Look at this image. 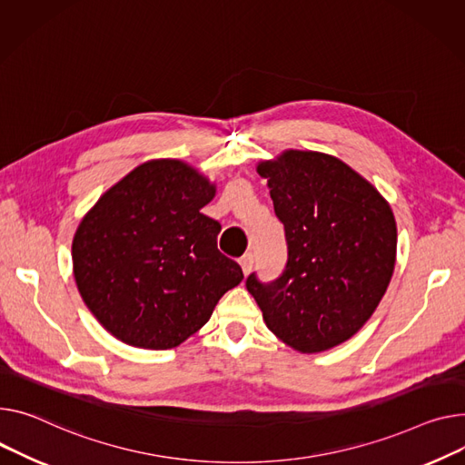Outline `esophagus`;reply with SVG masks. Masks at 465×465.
Returning <instances> with one entry per match:
<instances>
[{"label":"esophagus","mask_w":465,"mask_h":465,"mask_svg":"<svg viewBox=\"0 0 465 465\" xmlns=\"http://www.w3.org/2000/svg\"><path fill=\"white\" fill-rule=\"evenodd\" d=\"M239 263H241V267H242V272L249 274L251 269H252V265H254V254H252V252L242 254L241 260H239Z\"/></svg>","instance_id":"1"}]
</instances>
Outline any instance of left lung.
Returning <instances> with one entry per match:
<instances>
[{
	"mask_svg": "<svg viewBox=\"0 0 465 465\" xmlns=\"http://www.w3.org/2000/svg\"><path fill=\"white\" fill-rule=\"evenodd\" d=\"M288 260L274 281L246 278L267 327L302 353L351 338L374 314L396 262V223L381 194L348 164L314 151L262 163Z\"/></svg>",
	"mask_w": 465,
	"mask_h": 465,
	"instance_id": "8db88e82",
	"label": "left lung"
}]
</instances>
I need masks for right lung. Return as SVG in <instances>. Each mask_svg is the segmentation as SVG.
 <instances>
[{
  "mask_svg": "<svg viewBox=\"0 0 465 465\" xmlns=\"http://www.w3.org/2000/svg\"><path fill=\"white\" fill-rule=\"evenodd\" d=\"M214 196L196 170L151 161L106 191L73 241L78 292L121 342L170 350L194 334L242 281L216 249L221 223L202 213Z\"/></svg>",
  "mask_w": 465,
  "mask_h": 465,
  "instance_id": "obj_1",
  "label": "right lung"
}]
</instances>
